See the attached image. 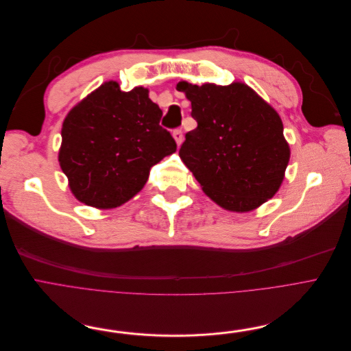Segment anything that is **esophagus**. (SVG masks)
<instances>
[{
    "instance_id": "1",
    "label": "esophagus",
    "mask_w": 351,
    "mask_h": 351,
    "mask_svg": "<svg viewBox=\"0 0 351 351\" xmlns=\"http://www.w3.org/2000/svg\"><path fill=\"white\" fill-rule=\"evenodd\" d=\"M173 137H174V140H176V143H177L178 147L182 144V140H184V137H182V131H181L180 128H177V130L173 131Z\"/></svg>"
}]
</instances>
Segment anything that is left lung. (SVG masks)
Listing matches in <instances>:
<instances>
[{
  "mask_svg": "<svg viewBox=\"0 0 351 351\" xmlns=\"http://www.w3.org/2000/svg\"><path fill=\"white\" fill-rule=\"evenodd\" d=\"M197 128L180 158L221 208L247 213L274 197L285 180L290 145L278 112L241 81L228 86L180 81Z\"/></svg>",
  "mask_w": 351,
  "mask_h": 351,
  "instance_id": "8db88e82",
  "label": "left lung"
}]
</instances>
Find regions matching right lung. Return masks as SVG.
Instances as JSON below:
<instances>
[{
  "label": "right lung",
  "instance_id": "obj_1",
  "mask_svg": "<svg viewBox=\"0 0 351 351\" xmlns=\"http://www.w3.org/2000/svg\"><path fill=\"white\" fill-rule=\"evenodd\" d=\"M161 115L147 88L123 91L112 80L69 111L58 162L80 203L110 210L143 190L152 167L177 149Z\"/></svg>",
  "mask_w": 351,
  "mask_h": 351
}]
</instances>
